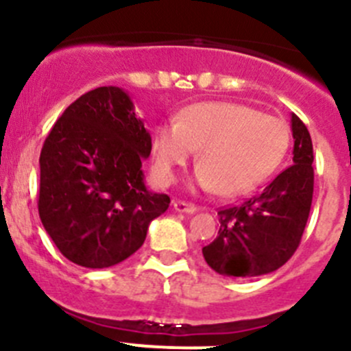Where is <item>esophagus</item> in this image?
<instances>
[{
  "mask_svg": "<svg viewBox=\"0 0 351 351\" xmlns=\"http://www.w3.org/2000/svg\"><path fill=\"white\" fill-rule=\"evenodd\" d=\"M173 207H175V210L180 212V214H195L198 210L197 205L186 204V202H182V200L173 202Z\"/></svg>",
  "mask_w": 351,
  "mask_h": 351,
  "instance_id": "obj_1",
  "label": "esophagus"
}]
</instances>
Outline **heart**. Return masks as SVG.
Listing matches in <instances>:
<instances>
[{"label":"heart","mask_w":351,"mask_h":351,"mask_svg":"<svg viewBox=\"0 0 351 351\" xmlns=\"http://www.w3.org/2000/svg\"><path fill=\"white\" fill-rule=\"evenodd\" d=\"M289 144L284 120L241 104L204 101L158 125L153 156L161 182L171 183L176 168L198 149L197 185L234 197L265 182L284 161Z\"/></svg>","instance_id":"1"}]
</instances>
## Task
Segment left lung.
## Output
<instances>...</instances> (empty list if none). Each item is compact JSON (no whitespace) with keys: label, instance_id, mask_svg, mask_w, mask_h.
I'll return each instance as SVG.
<instances>
[{"label":"left lung","instance_id":"left-lung-1","mask_svg":"<svg viewBox=\"0 0 351 351\" xmlns=\"http://www.w3.org/2000/svg\"><path fill=\"white\" fill-rule=\"evenodd\" d=\"M293 165L258 195L217 212V238L202 247L212 270L226 277L271 274L295 253L309 219L314 192V153L309 130L290 117Z\"/></svg>","mask_w":351,"mask_h":351}]
</instances>
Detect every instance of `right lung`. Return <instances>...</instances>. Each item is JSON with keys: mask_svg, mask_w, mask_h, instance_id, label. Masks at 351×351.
<instances>
[{"mask_svg": "<svg viewBox=\"0 0 351 351\" xmlns=\"http://www.w3.org/2000/svg\"><path fill=\"white\" fill-rule=\"evenodd\" d=\"M151 147L119 86L81 95L59 117L38 159V215L67 260L108 268L143 246L151 221L169 207V197L144 182Z\"/></svg>", "mask_w": 351, "mask_h": 351, "instance_id": "obj_1", "label": "right lung"}]
</instances>
